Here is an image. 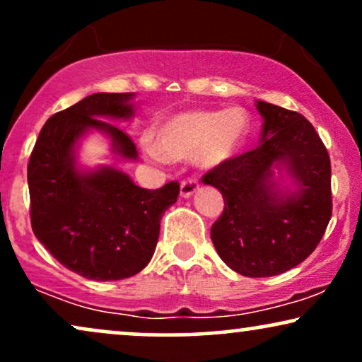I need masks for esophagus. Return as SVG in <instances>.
<instances>
[{"mask_svg":"<svg viewBox=\"0 0 362 362\" xmlns=\"http://www.w3.org/2000/svg\"><path fill=\"white\" fill-rule=\"evenodd\" d=\"M199 190V182L195 180V178H187L180 184V195L184 197V199H189L195 194V192Z\"/></svg>","mask_w":362,"mask_h":362,"instance_id":"esophagus-1","label":"esophagus"}]
</instances>
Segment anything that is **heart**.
<instances>
[{"label": "heart", "instance_id": "1", "mask_svg": "<svg viewBox=\"0 0 362 362\" xmlns=\"http://www.w3.org/2000/svg\"><path fill=\"white\" fill-rule=\"evenodd\" d=\"M247 132V118L239 108L190 110L168 118L157 132V147L147 144L152 160H185L195 157L212 168L237 153Z\"/></svg>", "mask_w": 362, "mask_h": 362}]
</instances>
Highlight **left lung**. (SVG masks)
Masks as SVG:
<instances>
[{"mask_svg":"<svg viewBox=\"0 0 362 362\" xmlns=\"http://www.w3.org/2000/svg\"><path fill=\"white\" fill-rule=\"evenodd\" d=\"M264 118L257 148L204 175L221 190L223 212L210 228L215 250L232 271L271 277L299 265L321 242L332 214L331 160L300 113L257 102ZM284 170L295 190L281 189Z\"/></svg>","mask_w":362,"mask_h":362,"instance_id":"1","label":"left lung"}]
</instances>
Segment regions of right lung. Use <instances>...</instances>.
Returning <instances> with one entry per match:
<instances>
[{
	"instance_id": "1",
	"label": "right lung",
	"mask_w": 362,
	"mask_h": 362,
	"mask_svg": "<svg viewBox=\"0 0 362 362\" xmlns=\"http://www.w3.org/2000/svg\"><path fill=\"white\" fill-rule=\"evenodd\" d=\"M134 93H93L54 113L41 128L28 163L31 227L45 249L81 277L120 281L139 274L152 259L165 210L180 185L157 190L135 185L115 167L80 170L76 147L98 130L112 152L136 160L134 140L115 123L134 117Z\"/></svg>"
}]
</instances>
